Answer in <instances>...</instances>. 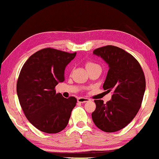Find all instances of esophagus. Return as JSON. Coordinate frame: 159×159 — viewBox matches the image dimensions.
Wrapping results in <instances>:
<instances>
[{"instance_id":"obj_1","label":"esophagus","mask_w":159,"mask_h":159,"mask_svg":"<svg viewBox=\"0 0 159 159\" xmlns=\"http://www.w3.org/2000/svg\"><path fill=\"white\" fill-rule=\"evenodd\" d=\"M89 100H90L89 99H88V98H85V97H79L77 99L78 102H80V103L87 102H89Z\"/></svg>"}]
</instances>
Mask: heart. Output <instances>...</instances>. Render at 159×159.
<instances>
[{
    "label": "heart",
    "mask_w": 159,
    "mask_h": 159,
    "mask_svg": "<svg viewBox=\"0 0 159 159\" xmlns=\"http://www.w3.org/2000/svg\"><path fill=\"white\" fill-rule=\"evenodd\" d=\"M98 66V65H97L96 63H93V62H88L85 65L86 68H87V69H89V68H91L92 67H94V66Z\"/></svg>",
    "instance_id": "1"
}]
</instances>
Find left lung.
<instances>
[{"label":"left lung","instance_id":"obj_1","mask_svg":"<svg viewBox=\"0 0 159 159\" xmlns=\"http://www.w3.org/2000/svg\"><path fill=\"white\" fill-rule=\"evenodd\" d=\"M93 54L108 64L103 89L112 91L111 100H94L96 109L91 116L98 128L113 133L121 130L139 111L146 87L144 74L138 60L117 46L96 48Z\"/></svg>","mask_w":159,"mask_h":159}]
</instances>
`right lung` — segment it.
I'll return each instance as SVG.
<instances>
[{"label": "right lung", "instance_id": "1", "mask_svg": "<svg viewBox=\"0 0 159 159\" xmlns=\"http://www.w3.org/2000/svg\"><path fill=\"white\" fill-rule=\"evenodd\" d=\"M76 54L46 48L29 57L21 68L17 82L20 105L29 122L42 132L62 131L76 106L75 97L66 99L55 90Z\"/></svg>", "mask_w": 159, "mask_h": 159}]
</instances>
